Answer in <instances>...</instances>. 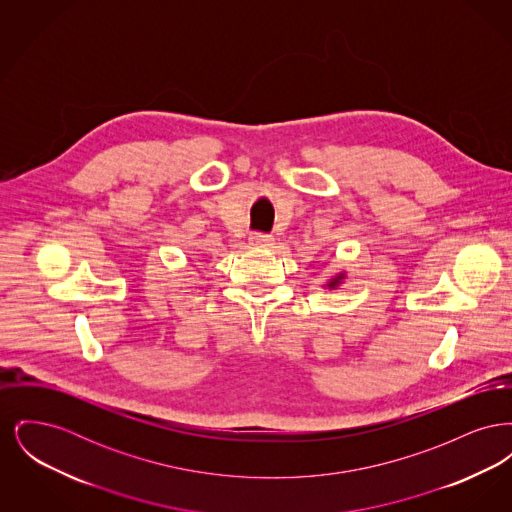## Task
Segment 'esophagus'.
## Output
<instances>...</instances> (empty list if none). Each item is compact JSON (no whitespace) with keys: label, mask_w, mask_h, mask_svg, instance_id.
Segmentation results:
<instances>
[{"label":"esophagus","mask_w":512,"mask_h":512,"mask_svg":"<svg viewBox=\"0 0 512 512\" xmlns=\"http://www.w3.org/2000/svg\"><path fill=\"white\" fill-rule=\"evenodd\" d=\"M249 244L255 245V247H270L274 244V238L268 236V234H263V232H255V234H251Z\"/></svg>","instance_id":"esophagus-1"}]
</instances>
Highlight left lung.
Masks as SVG:
<instances>
[{
    "instance_id": "1",
    "label": "left lung",
    "mask_w": 512,
    "mask_h": 512,
    "mask_svg": "<svg viewBox=\"0 0 512 512\" xmlns=\"http://www.w3.org/2000/svg\"><path fill=\"white\" fill-rule=\"evenodd\" d=\"M341 280H343V274H338L332 282H328V288H336V286L340 284Z\"/></svg>"
}]
</instances>
